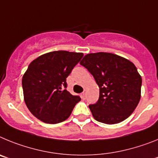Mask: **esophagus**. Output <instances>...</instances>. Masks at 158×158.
Wrapping results in <instances>:
<instances>
[{
  "label": "esophagus",
  "instance_id": "1",
  "mask_svg": "<svg viewBox=\"0 0 158 158\" xmlns=\"http://www.w3.org/2000/svg\"><path fill=\"white\" fill-rule=\"evenodd\" d=\"M81 98L84 99V100L86 98V92H83V93H81Z\"/></svg>",
  "mask_w": 158,
  "mask_h": 158
}]
</instances>
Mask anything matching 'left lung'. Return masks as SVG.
Masks as SVG:
<instances>
[{"mask_svg": "<svg viewBox=\"0 0 158 158\" xmlns=\"http://www.w3.org/2000/svg\"><path fill=\"white\" fill-rule=\"evenodd\" d=\"M80 64L100 88L99 100L89 106L95 119L115 124L128 118L141 97L142 77L135 65L126 58L105 52L86 54Z\"/></svg>", "mask_w": 158, "mask_h": 158, "instance_id": "1", "label": "left lung"}]
</instances>
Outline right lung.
<instances>
[{
  "label": "right lung",
  "instance_id": "1",
  "mask_svg": "<svg viewBox=\"0 0 158 158\" xmlns=\"http://www.w3.org/2000/svg\"><path fill=\"white\" fill-rule=\"evenodd\" d=\"M83 56L82 53L53 51L31 62L22 86L25 104L32 115L49 124L69 118L81 97L67 91L66 77Z\"/></svg>",
  "mask_w": 158,
  "mask_h": 158
}]
</instances>
